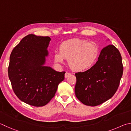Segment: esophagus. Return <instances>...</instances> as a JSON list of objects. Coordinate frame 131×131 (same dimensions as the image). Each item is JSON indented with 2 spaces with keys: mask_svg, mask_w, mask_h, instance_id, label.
Listing matches in <instances>:
<instances>
[{
  "mask_svg": "<svg viewBox=\"0 0 131 131\" xmlns=\"http://www.w3.org/2000/svg\"><path fill=\"white\" fill-rule=\"evenodd\" d=\"M70 74H71L70 73H69V72H66L65 73V77L66 78V77H68V76H69Z\"/></svg>",
  "mask_w": 131,
  "mask_h": 131,
  "instance_id": "esophagus-1",
  "label": "esophagus"
}]
</instances>
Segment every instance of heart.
I'll use <instances>...</instances> for the list:
<instances>
[{
	"instance_id": "obj_1",
	"label": "heart",
	"mask_w": 131,
	"mask_h": 131,
	"mask_svg": "<svg viewBox=\"0 0 131 131\" xmlns=\"http://www.w3.org/2000/svg\"><path fill=\"white\" fill-rule=\"evenodd\" d=\"M98 55L99 48L96 43L77 39L63 43L59 47V52H55L54 57L57 63H62L67 59L72 70L81 72L91 67Z\"/></svg>"
}]
</instances>
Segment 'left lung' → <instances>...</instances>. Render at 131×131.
<instances>
[{
	"mask_svg": "<svg viewBox=\"0 0 131 131\" xmlns=\"http://www.w3.org/2000/svg\"><path fill=\"white\" fill-rule=\"evenodd\" d=\"M123 68L118 50L112 44L103 48L94 66L85 72L75 74V94L77 99L91 106L108 100L118 89Z\"/></svg>",
	"mask_w": 131,
	"mask_h": 131,
	"instance_id": "obj_1",
	"label": "left lung"
}]
</instances>
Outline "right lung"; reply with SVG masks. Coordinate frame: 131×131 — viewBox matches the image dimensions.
Masks as SVG:
<instances>
[{"instance_id": "obj_1", "label": "right lung", "mask_w": 131, "mask_h": 131, "mask_svg": "<svg viewBox=\"0 0 131 131\" xmlns=\"http://www.w3.org/2000/svg\"><path fill=\"white\" fill-rule=\"evenodd\" d=\"M48 36L28 35L13 50L8 67V77L16 96L28 105H47L55 96L65 72L44 65L48 55Z\"/></svg>"}]
</instances>
